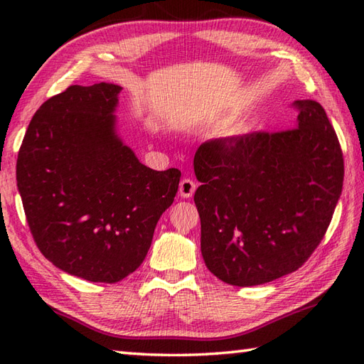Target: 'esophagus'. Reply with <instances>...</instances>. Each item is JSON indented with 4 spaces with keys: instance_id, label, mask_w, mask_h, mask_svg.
Wrapping results in <instances>:
<instances>
[{
    "instance_id": "esophagus-1",
    "label": "esophagus",
    "mask_w": 364,
    "mask_h": 364,
    "mask_svg": "<svg viewBox=\"0 0 364 364\" xmlns=\"http://www.w3.org/2000/svg\"><path fill=\"white\" fill-rule=\"evenodd\" d=\"M196 189H197L196 181H192L191 178H183L181 183H180V196L183 198L192 197V194H194Z\"/></svg>"
}]
</instances>
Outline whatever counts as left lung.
Wrapping results in <instances>:
<instances>
[{"label": "left lung", "mask_w": 364, "mask_h": 364, "mask_svg": "<svg viewBox=\"0 0 364 364\" xmlns=\"http://www.w3.org/2000/svg\"><path fill=\"white\" fill-rule=\"evenodd\" d=\"M297 127L213 139L194 158V202L206 267L233 286L272 282L311 257L344 180L338 136L323 107L297 100Z\"/></svg>", "instance_id": "left-lung-1"}]
</instances>
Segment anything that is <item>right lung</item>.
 <instances>
[{
    "label": "right lung",
    "mask_w": 364,
    "mask_h": 364,
    "mask_svg": "<svg viewBox=\"0 0 364 364\" xmlns=\"http://www.w3.org/2000/svg\"><path fill=\"white\" fill-rule=\"evenodd\" d=\"M120 87L70 86L38 107L17 186L38 250L64 272L117 283L142 264L181 172L139 162L114 131Z\"/></svg>",
    "instance_id": "add662e5"
}]
</instances>
